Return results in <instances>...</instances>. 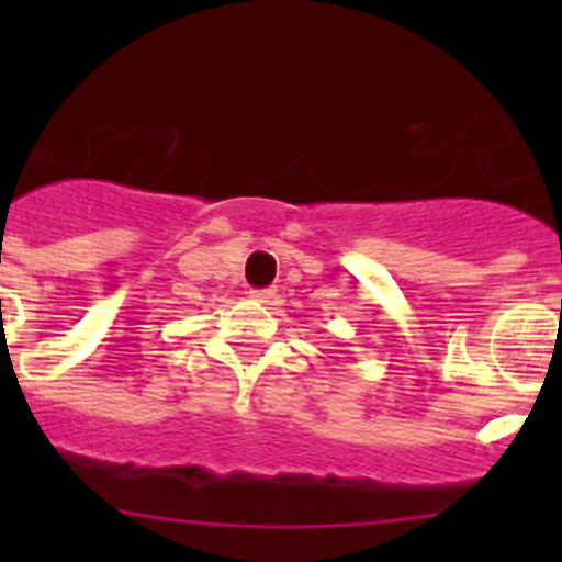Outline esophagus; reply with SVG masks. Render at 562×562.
<instances>
[{
	"instance_id": "34e87169",
	"label": "esophagus",
	"mask_w": 562,
	"mask_h": 562,
	"mask_svg": "<svg viewBox=\"0 0 562 562\" xmlns=\"http://www.w3.org/2000/svg\"><path fill=\"white\" fill-rule=\"evenodd\" d=\"M249 296L255 299V302H271V299H274V291H271V288H263V291H249Z\"/></svg>"
}]
</instances>
